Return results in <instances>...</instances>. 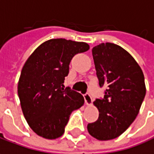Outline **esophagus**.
<instances>
[{
    "instance_id": "1",
    "label": "esophagus",
    "mask_w": 154,
    "mask_h": 154,
    "mask_svg": "<svg viewBox=\"0 0 154 154\" xmlns=\"http://www.w3.org/2000/svg\"><path fill=\"white\" fill-rule=\"evenodd\" d=\"M84 101H85L86 105H91V104H92L93 99H92V97H90V95L89 93H86V94L84 95Z\"/></svg>"
}]
</instances>
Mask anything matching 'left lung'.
Listing matches in <instances>:
<instances>
[{"mask_svg": "<svg viewBox=\"0 0 154 154\" xmlns=\"http://www.w3.org/2000/svg\"><path fill=\"white\" fill-rule=\"evenodd\" d=\"M92 55L99 85L107 89L103 98L93 103L99 117L88 124L87 129L97 140H113L123 134L139 114L146 90L143 71L116 44H100L93 47Z\"/></svg>", "mask_w": 154, "mask_h": 154, "instance_id": "1", "label": "left lung"}]
</instances>
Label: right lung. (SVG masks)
<instances>
[{"label":"right lung","mask_w":154,"mask_h":154,"mask_svg":"<svg viewBox=\"0 0 154 154\" xmlns=\"http://www.w3.org/2000/svg\"><path fill=\"white\" fill-rule=\"evenodd\" d=\"M89 49L85 42L52 38L38 46L26 61L18 96L25 119L38 136H62L71 112L84 105V97L69 87L64 89L63 84L72 57Z\"/></svg>","instance_id":"obj_1"}]
</instances>
